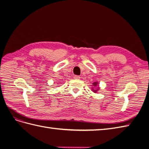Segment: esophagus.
I'll return each mask as SVG.
<instances>
[{
    "label": "esophagus",
    "instance_id": "obj_1",
    "mask_svg": "<svg viewBox=\"0 0 149 149\" xmlns=\"http://www.w3.org/2000/svg\"><path fill=\"white\" fill-rule=\"evenodd\" d=\"M80 76H78V75H75L74 76V79H80Z\"/></svg>",
    "mask_w": 149,
    "mask_h": 149
}]
</instances>
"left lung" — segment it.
<instances>
[{"label": "left lung", "mask_w": 149, "mask_h": 149, "mask_svg": "<svg viewBox=\"0 0 149 149\" xmlns=\"http://www.w3.org/2000/svg\"><path fill=\"white\" fill-rule=\"evenodd\" d=\"M93 86H97V84H98V83H97V82H95V83H93ZM97 88L98 89H96V90H94V89H92L93 90V92H94V93H96L97 91H98V89H99V88H99V87H97Z\"/></svg>", "instance_id": "obj_1"}]
</instances>
